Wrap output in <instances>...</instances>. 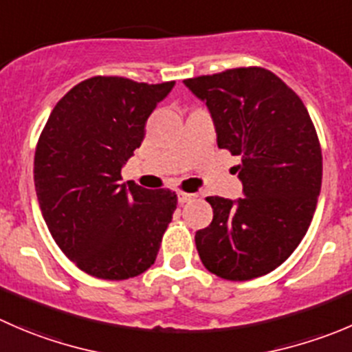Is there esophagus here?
Segmentation results:
<instances>
[{
	"label": "esophagus",
	"mask_w": 352,
	"mask_h": 352,
	"mask_svg": "<svg viewBox=\"0 0 352 352\" xmlns=\"http://www.w3.org/2000/svg\"><path fill=\"white\" fill-rule=\"evenodd\" d=\"M177 197H179V203L184 204V203H189V201H192L196 196H194V194L182 192V190H179V192H177Z\"/></svg>",
	"instance_id": "34e87169"
}]
</instances>
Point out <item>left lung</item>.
<instances>
[{"instance_id": "left-lung-1", "label": "left lung", "mask_w": 352, "mask_h": 352, "mask_svg": "<svg viewBox=\"0 0 352 352\" xmlns=\"http://www.w3.org/2000/svg\"><path fill=\"white\" fill-rule=\"evenodd\" d=\"M204 101L220 149L241 156L234 166L244 197L210 196L213 220L196 232L208 272L251 280L294 252L308 232L322 189V148L311 117L294 91L261 67L186 78Z\"/></svg>"}]
</instances>
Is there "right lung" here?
Instances as JSON below:
<instances>
[{
    "instance_id": "obj_1",
    "label": "right lung",
    "mask_w": 352,
    "mask_h": 352,
    "mask_svg": "<svg viewBox=\"0 0 352 352\" xmlns=\"http://www.w3.org/2000/svg\"><path fill=\"white\" fill-rule=\"evenodd\" d=\"M173 85L91 77L58 101L41 132L34 156L41 213L58 248L93 277L125 280L155 263L177 194L120 184V172Z\"/></svg>"
}]
</instances>
